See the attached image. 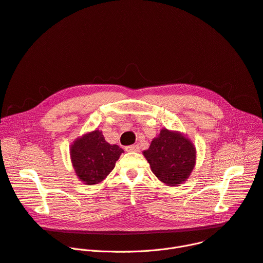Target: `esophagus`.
I'll return each mask as SVG.
<instances>
[{
  "instance_id": "1",
  "label": "esophagus",
  "mask_w": 263,
  "mask_h": 263,
  "mask_svg": "<svg viewBox=\"0 0 263 263\" xmlns=\"http://www.w3.org/2000/svg\"><path fill=\"white\" fill-rule=\"evenodd\" d=\"M125 149L127 152H137L139 149V146L137 144H133V145H128L125 147Z\"/></svg>"
}]
</instances>
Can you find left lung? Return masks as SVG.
Here are the masks:
<instances>
[{"instance_id": "1", "label": "left lung", "mask_w": 263, "mask_h": 263, "mask_svg": "<svg viewBox=\"0 0 263 263\" xmlns=\"http://www.w3.org/2000/svg\"><path fill=\"white\" fill-rule=\"evenodd\" d=\"M143 155L156 177L173 187L187 180L196 160V151L189 139L181 133L166 128L153 139Z\"/></svg>"}]
</instances>
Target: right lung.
<instances>
[{
	"instance_id": "1",
	"label": "right lung",
	"mask_w": 263,
	"mask_h": 263,
	"mask_svg": "<svg viewBox=\"0 0 263 263\" xmlns=\"http://www.w3.org/2000/svg\"><path fill=\"white\" fill-rule=\"evenodd\" d=\"M123 152L117 144L106 142L100 130L77 138L70 148L71 161L77 177L90 186L106 178Z\"/></svg>"
}]
</instances>
